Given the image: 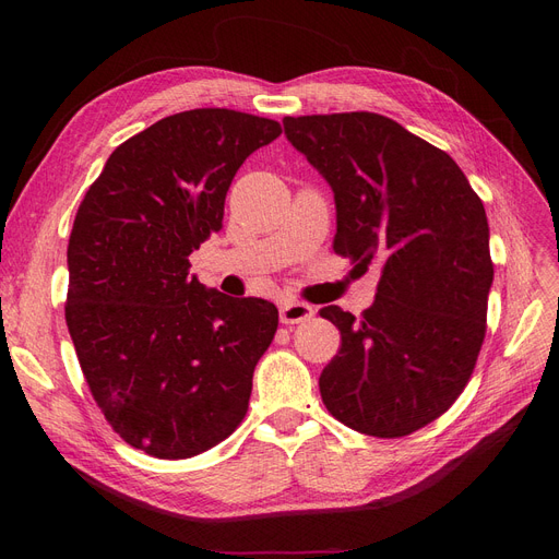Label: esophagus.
<instances>
[{
    "label": "esophagus",
    "mask_w": 559,
    "mask_h": 559,
    "mask_svg": "<svg viewBox=\"0 0 559 559\" xmlns=\"http://www.w3.org/2000/svg\"><path fill=\"white\" fill-rule=\"evenodd\" d=\"M314 317V308L308 306V302H284L280 308V321L282 324H300V321H308Z\"/></svg>",
    "instance_id": "esophagus-1"
}]
</instances>
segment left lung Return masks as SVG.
I'll return each instance as SVG.
<instances>
[{
    "mask_svg": "<svg viewBox=\"0 0 559 559\" xmlns=\"http://www.w3.org/2000/svg\"><path fill=\"white\" fill-rule=\"evenodd\" d=\"M284 134L333 189V251L382 265L359 319L319 310L341 331L321 401L354 431L408 436L460 399L485 341L495 265L483 200L445 151L373 111L286 116Z\"/></svg>",
    "mask_w": 559,
    "mask_h": 559,
    "instance_id": "left-lung-1",
    "label": "left lung"
}]
</instances>
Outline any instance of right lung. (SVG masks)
I'll return each mask as SVG.
<instances>
[{
  "mask_svg": "<svg viewBox=\"0 0 559 559\" xmlns=\"http://www.w3.org/2000/svg\"><path fill=\"white\" fill-rule=\"evenodd\" d=\"M280 134L245 111L173 114L116 146L79 205L67 329L111 429L158 460L218 445L247 415L277 308L207 292L189 257L224 228L240 165Z\"/></svg>",
  "mask_w": 559,
  "mask_h": 559,
  "instance_id": "add662e5",
  "label": "right lung"
}]
</instances>
